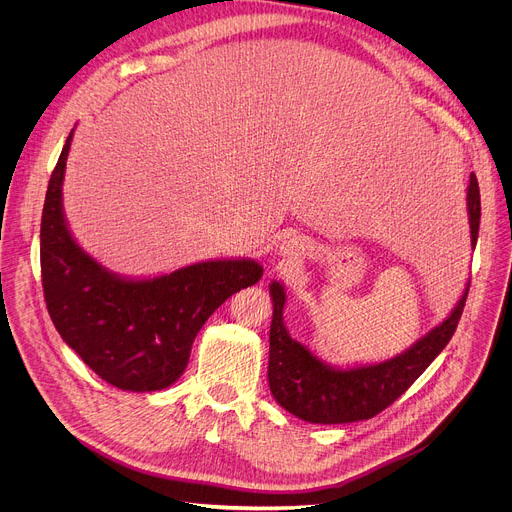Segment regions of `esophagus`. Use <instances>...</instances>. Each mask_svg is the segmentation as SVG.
<instances>
[{
  "label": "esophagus",
  "mask_w": 512,
  "mask_h": 512,
  "mask_svg": "<svg viewBox=\"0 0 512 512\" xmlns=\"http://www.w3.org/2000/svg\"><path fill=\"white\" fill-rule=\"evenodd\" d=\"M277 253L283 257V259H296L302 255V243L298 239H283L279 243V249Z\"/></svg>",
  "instance_id": "esophagus-1"
}]
</instances>
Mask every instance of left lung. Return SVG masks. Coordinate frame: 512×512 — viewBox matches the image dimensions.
Wrapping results in <instances>:
<instances>
[{"instance_id": "left-lung-1", "label": "left lung", "mask_w": 512, "mask_h": 512, "mask_svg": "<svg viewBox=\"0 0 512 512\" xmlns=\"http://www.w3.org/2000/svg\"><path fill=\"white\" fill-rule=\"evenodd\" d=\"M470 243L478 241L480 229V190L474 172L466 190ZM470 279L454 310L444 322L433 326L401 354L375 364L356 367H332L318 358L306 344L289 336L283 324L285 289L279 281L269 283L273 300V320L269 330V367L267 379L273 399L291 415L308 423H352L371 419L393 401H397L429 367L456 332Z\"/></svg>"}]
</instances>
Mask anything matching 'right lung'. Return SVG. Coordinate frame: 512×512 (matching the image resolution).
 I'll list each match as a JSON object with an SVG mask.
<instances>
[{"instance_id": "add662e5", "label": "right lung", "mask_w": 512, "mask_h": 512, "mask_svg": "<svg viewBox=\"0 0 512 512\" xmlns=\"http://www.w3.org/2000/svg\"><path fill=\"white\" fill-rule=\"evenodd\" d=\"M72 133L50 176L40 225L48 314L62 340L103 381L121 391H162L186 371L192 342L210 314L257 283L263 265L245 257L210 259L141 279L103 267L72 237L62 208Z\"/></svg>"}]
</instances>
